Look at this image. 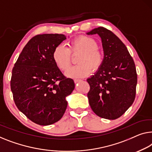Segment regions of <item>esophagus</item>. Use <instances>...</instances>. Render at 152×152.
<instances>
[{
  "label": "esophagus",
  "instance_id": "1",
  "mask_svg": "<svg viewBox=\"0 0 152 152\" xmlns=\"http://www.w3.org/2000/svg\"><path fill=\"white\" fill-rule=\"evenodd\" d=\"M74 83H78L79 82H81L82 80H80V79H75V80H74Z\"/></svg>",
  "mask_w": 152,
  "mask_h": 152
}]
</instances>
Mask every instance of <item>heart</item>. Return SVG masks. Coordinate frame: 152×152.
<instances>
[{
  "instance_id": "1",
  "label": "heart",
  "mask_w": 152,
  "mask_h": 152,
  "mask_svg": "<svg viewBox=\"0 0 152 152\" xmlns=\"http://www.w3.org/2000/svg\"><path fill=\"white\" fill-rule=\"evenodd\" d=\"M98 47V43L94 39L80 36L72 41L69 48L63 44L56 46L53 53V59L58 69L66 71L71 65L70 53H80L77 60L78 65L70 67L65 74L69 78H84L91 73V69L96 72L102 65L104 55Z\"/></svg>"
}]
</instances>
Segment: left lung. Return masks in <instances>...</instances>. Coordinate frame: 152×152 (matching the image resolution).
Segmentation results:
<instances>
[{"instance_id":"obj_1","label":"left lung","mask_w":152,"mask_h":152,"mask_svg":"<svg viewBox=\"0 0 152 152\" xmlns=\"http://www.w3.org/2000/svg\"><path fill=\"white\" fill-rule=\"evenodd\" d=\"M87 35L98 34L104 51V61L94 75L87 80L91 108L98 116L107 119L121 117L134 102L137 74L134 61L119 38L104 27Z\"/></svg>"}]
</instances>
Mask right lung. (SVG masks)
<instances>
[{"mask_svg":"<svg viewBox=\"0 0 152 152\" xmlns=\"http://www.w3.org/2000/svg\"><path fill=\"white\" fill-rule=\"evenodd\" d=\"M66 39L63 34H42L29 40L12 69L11 89L15 104L34 123L48 126L61 119L66 97L75 85L63 76L53 59L56 46Z\"/></svg>","mask_w":152,"mask_h":152,"instance_id":"add662e5","label":"right lung"}]
</instances>
